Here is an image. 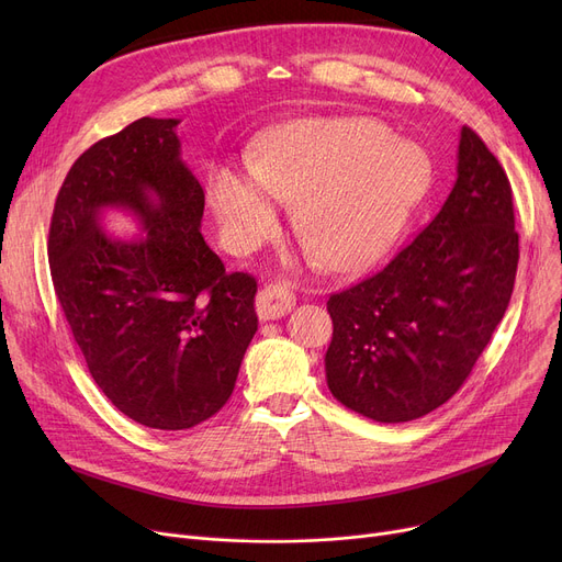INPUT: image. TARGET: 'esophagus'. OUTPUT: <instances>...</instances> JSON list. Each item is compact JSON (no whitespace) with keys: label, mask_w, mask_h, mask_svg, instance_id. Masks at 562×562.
Wrapping results in <instances>:
<instances>
[{"label":"esophagus","mask_w":562,"mask_h":562,"mask_svg":"<svg viewBox=\"0 0 562 562\" xmlns=\"http://www.w3.org/2000/svg\"><path fill=\"white\" fill-rule=\"evenodd\" d=\"M296 305V296L284 284H266L257 293V314L263 321H273L289 314Z\"/></svg>","instance_id":"1"}]
</instances>
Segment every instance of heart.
<instances>
[{
  "label": "heart",
  "mask_w": 562,
  "mask_h": 562,
  "mask_svg": "<svg viewBox=\"0 0 562 562\" xmlns=\"http://www.w3.org/2000/svg\"><path fill=\"white\" fill-rule=\"evenodd\" d=\"M428 175L415 145L371 117L312 121L280 134L255 161V175L223 168L210 195L239 248H257L278 229V204H296L299 229L337 271L385 252L405 225Z\"/></svg>",
  "instance_id": "obj_1"
}]
</instances>
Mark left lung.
I'll return each instance as SVG.
<instances>
[{
	"label": "left lung",
	"instance_id": "left-lung-1",
	"mask_svg": "<svg viewBox=\"0 0 562 562\" xmlns=\"http://www.w3.org/2000/svg\"><path fill=\"white\" fill-rule=\"evenodd\" d=\"M519 261L506 170L469 127L439 214L382 271L333 293V396L380 424L419 419L469 378L504 318Z\"/></svg>",
	"mask_w": 562,
	"mask_h": 562
}]
</instances>
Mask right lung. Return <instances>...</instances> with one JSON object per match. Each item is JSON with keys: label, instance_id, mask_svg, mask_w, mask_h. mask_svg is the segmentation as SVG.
Wrapping results in <instances>:
<instances>
[{"label": "right lung", "instance_id": "1", "mask_svg": "<svg viewBox=\"0 0 562 562\" xmlns=\"http://www.w3.org/2000/svg\"><path fill=\"white\" fill-rule=\"evenodd\" d=\"M175 117H140L72 164L54 202L47 257L56 299L104 396L136 424L187 430L232 396L257 333V280L204 244V191L180 157ZM104 205L144 223L111 240Z\"/></svg>", "mask_w": 562, "mask_h": 562}]
</instances>
